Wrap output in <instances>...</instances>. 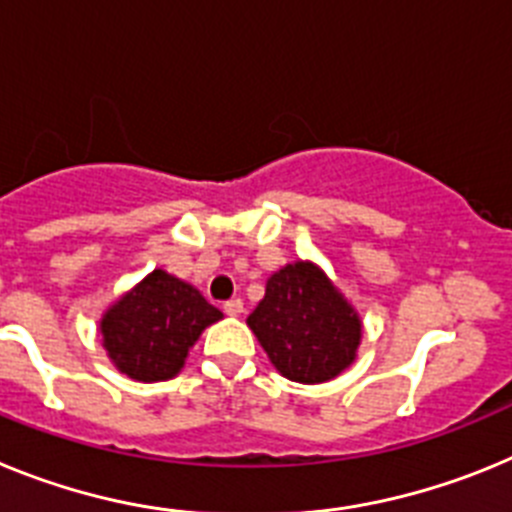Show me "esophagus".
<instances>
[{"mask_svg":"<svg viewBox=\"0 0 512 512\" xmlns=\"http://www.w3.org/2000/svg\"><path fill=\"white\" fill-rule=\"evenodd\" d=\"M223 312L225 315H230V318H238L243 312V300H228L223 305Z\"/></svg>","mask_w":512,"mask_h":512,"instance_id":"esophagus-1","label":"esophagus"}]
</instances>
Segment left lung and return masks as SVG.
<instances>
[{
  "label": "left lung",
  "mask_w": 512,
  "mask_h": 512,
  "mask_svg": "<svg viewBox=\"0 0 512 512\" xmlns=\"http://www.w3.org/2000/svg\"><path fill=\"white\" fill-rule=\"evenodd\" d=\"M248 328L277 372L302 384L338 377L361 343L359 312L312 261L287 264L266 279Z\"/></svg>",
  "instance_id": "8db88e82"
}]
</instances>
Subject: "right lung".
Wrapping results in <instances>:
<instances>
[{
    "mask_svg": "<svg viewBox=\"0 0 512 512\" xmlns=\"http://www.w3.org/2000/svg\"><path fill=\"white\" fill-rule=\"evenodd\" d=\"M223 312L200 289L153 269L99 320L107 356L135 382H164L182 372L189 348Z\"/></svg>",
    "mask_w": 512,
    "mask_h": 512,
    "instance_id": "1",
    "label": "right lung"
}]
</instances>
